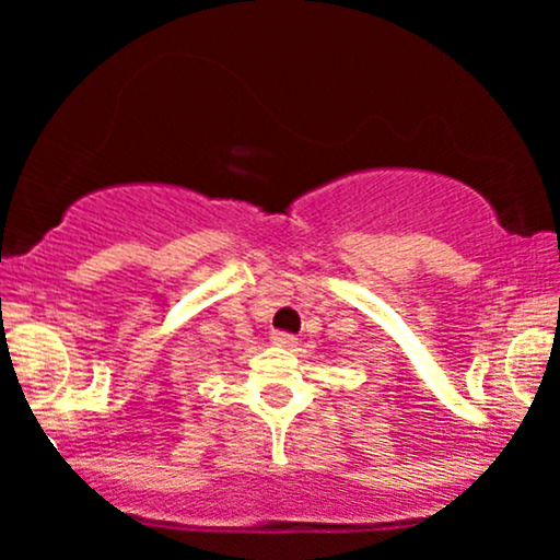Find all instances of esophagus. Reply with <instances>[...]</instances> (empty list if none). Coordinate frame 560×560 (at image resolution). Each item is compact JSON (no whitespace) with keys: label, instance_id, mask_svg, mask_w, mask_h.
Listing matches in <instances>:
<instances>
[{"label":"esophagus","instance_id":"34e87169","mask_svg":"<svg viewBox=\"0 0 560 560\" xmlns=\"http://www.w3.org/2000/svg\"><path fill=\"white\" fill-rule=\"evenodd\" d=\"M271 342L279 345V347H294V337H292V334H287V331H273Z\"/></svg>","mask_w":560,"mask_h":560}]
</instances>
